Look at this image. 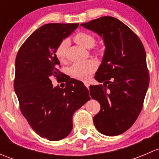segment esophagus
Segmentation results:
<instances>
[{
  "mask_svg": "<svg viewBox=\"0 0 159 159\" xmlns=\"http://www.w3.org/2000/svg\"><path fill=\"white\" fill-rule=\"evenodd\" d=\"M84 85H85V87H87L88 89H89V85H90V84H89V82H84Z\"/></svg>",
  "mask_w": 159,
  "mask_h": 159,
  "instance_id": "1",
  "label": "esophagus"
}]
</instances>
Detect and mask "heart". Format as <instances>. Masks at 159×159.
I'll return each mask as SVG.
<instances>
[{
  "mask_svg": "<svg viewBox=\"0 0 159 159\" xmlns=\"http://www.w3.org/2000/svg\"><path fill=\"white\" fill-rule=\"evenodd\" d=\"M74 40L82 47L91 48L95 43V38L91 33L87 31H79L74 36ZM69 45L68 40L65 39L58 44L55 50V56L61 63H65L67 59V49ZM98 54L102 53V48H95ZM97 62L94 60H88L85 61L79 62L72 65L70 68V75L74 78L81 81H88L94 70L97 68Z\"/></svg>",
  "mask_w": 159,
  "mask_h": 159,
  "instance_id": "b5f03b06",
  "label": "heart"
}]
</instances>
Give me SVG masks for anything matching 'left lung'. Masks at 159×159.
Wrapping results in <instances>:
<instances>
[{
	"label": "left lung",
	"instance_id": "left-lung-1",
	"mask_svg": "<svg viewBox=\"0 0 159 159\" xmlns=\"http://www.w3.org/2000/svg\"><path fill=\"white\" fill-rule=\"evenodd\" d=\"M81 25L102 37L105 45L94 76L104 84L90 87L91 98L101 105L94 126L105 135H118L131 127L143 107L149 84L145 48L139 37L115 17L105 16Z\"/></svg>",
	"mask_w": 159,
	"mask_h": 159
}]
</instances>
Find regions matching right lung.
I'll list each match as a JSON object with an SVG mask.
<instances>
[{"label": "right lung", "mask_w": 159, "mask_h": 159, "mask_svg": "<svg viewBox=\"0 0 159 159\" xmlns=\"http://www.w3.org/2000/svg\"><path fill=\"white\" fill-rule=\"evenodd\" d=\"M78 24H47L30 35L17 52L14 88L20 109L41 138L58 141L71 131L74 113L90 100L81 81L64 77L55 50ZM64 77L65 89L54 87L51 78Z\"/></svg>", "instance_id": "right-lung-1"}]
</instances>
